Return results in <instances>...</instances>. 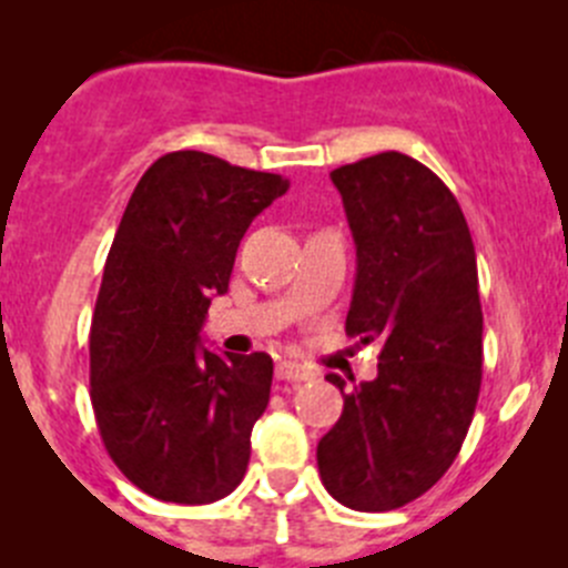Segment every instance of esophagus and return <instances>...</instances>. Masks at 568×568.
Wrapping results in <instances>:
<instances>
[{"instance_id": "34e87169", "label": "esophagus", "mask_w": 568, "mask_h": 568, "mask_svg": "<svg viewBox=\"0 0 568 568\" xmlns=\"http://www.w3.org/2000/svg\"><path fill=\"white\" fill-rule=\"evenodd\" d=\"M275 377L284 379V383H306V379L315 377V372L295 361H281L278 366H275Z\"/></svg>"}]
</instances>
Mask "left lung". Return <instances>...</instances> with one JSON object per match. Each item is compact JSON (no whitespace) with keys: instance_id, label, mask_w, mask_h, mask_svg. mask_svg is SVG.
Returning <instances> with one entry per match:
<instances>
[{"instance_id":"1","label":"left lung","mask_w":568,"mask_h":568,"mask_svg":"<svg viewBox=\"0 0 568 568\" xmlns=\"http://www.w3.org/2000/svg\"><path fill=\"white\" fill-rule=\"evenodd\" d=\"M329 176L357 247L346 335L383 352L368 383L326 374L343 414L318 442V470L343 507L386 513L445 476L473 423L485 329L476 250L456 196L408 154Z\"/></svg>"}]
</instances>
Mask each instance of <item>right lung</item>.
<instances>
[{
  "label": "right lung",
  "mask_w": 568,
  "mask_h": 568,
  "mask_svg": "<svg viewBox=\"0 0 568 568\" xmlns=\"http://www.w3.org/2000/svg\"><path fill=\"white\" fill-rule=\"evenodd\" d=\"M287 189L278 174L171 152L123 211L92 315L90 397L114 465L160 501H220L247 470L273 361L211 352L200 332L250 222Z\"/></svg>",
  "instance_id": "add662e5"
}]
</instances>
